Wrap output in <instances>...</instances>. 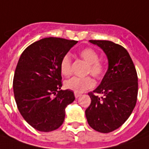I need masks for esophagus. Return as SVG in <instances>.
Masks as SVG:
<instances>
[{
    "mask_svg": "<svg viewBox=\"0 0 149 149\" xmlns=\"http://www.w3.org/2000/svg\"><path fill=\"white\" fill-rule=\"evenodd\" d=\"M81 96V93H79V92H74V96H75V98H78V97H79Z\"/></svg>",
    "mask_w": 149,
    "mask_h": 149,
    "instance_id": "34e87169",
    "label": "esophagus"
}]
</instances>
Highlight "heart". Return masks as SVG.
Instances as JSON below:
<instances>
[{
  "label": "heart",
  "instance_id": "heart-1",
  "mask_svg": "<svg viewBox=\"0 0 149 149\" xmlns=\"http://www.w3.org/2000/svg\"><path fill=\"white\" fill-rule=\"evenodd\" d=\"M79 54L88 63L86 74H91L97 79H101L105 72V65L99 60V53L92 48H85L81 49ZM59 66L61 73L65 76H69L71 74V57L69 53L62 56ZM95 82L91 76L72 77L65 82V87L74 92H84L85 90L93 88Z\"/></svg>",
  "mask_w": 149,
  "mask_h": 149
}]
</instances>
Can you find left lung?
Instances as JSON below:
<instances>
[{"mask_svg": "<svg viewBox=\"0 0 149 149\" xmlns=\"http://www.w3.org/2000/svg\"><path fill=\"white\" fill-rule=\"evenodd\" d=\"M89 41L103 49L109 67L100 84L88 93L91 104L85 114L92 129L109 133L120 127L133 111L138 95V76L135 65L123 46L109 40Z\"/></svg>", "mask_w": 149, "mask_h": 149, "instance_id": "left-lung-1", "label": "left lung"}]
</instances>
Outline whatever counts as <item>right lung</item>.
I'll return each mask as SVG.
<instances>
[{
    "instance_id": "right-lung-1",
    "label": "right lung",
    "mask_w": 149,
    "mask_h": 149,
    "mask_svg": "<svg viewBox=\"0 0 149 149\" xmlns=\"http://www.w3.org/2000/svg\"><path fill=\"white\" fill-rule=\"evenodd\" d=\"M76 40L44 38L22 52L14 72V99L22 118L36 130H57L65 119V109L74 100V92L61 90V57Z\"/></svg>"
}]
</instances>
